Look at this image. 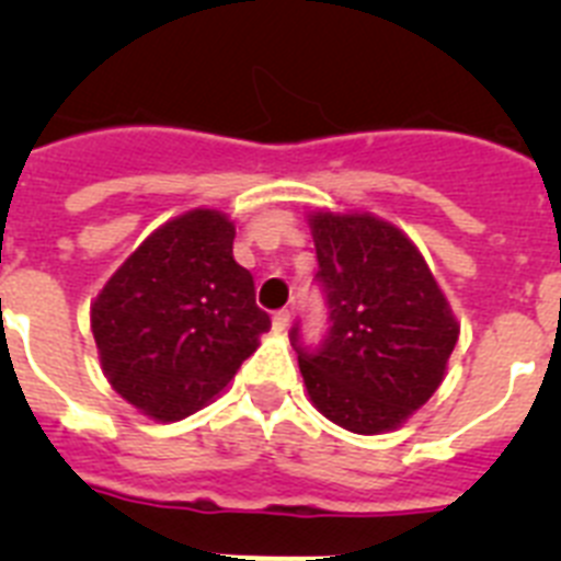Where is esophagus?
Returning <instances> with one entry per match:
<instances>
[{"instance_id":"esophagus-1","label":"esophagus","mask_w":561,"mask_h":561,"mask_svg":"<svg viewBox=\"0 0 561 561\" xmlns=\"http://www.w3.org/2000/svg\"><path fill=\"white\" fill-rule=\"evenodd\" d=\"M291 323V311L289 309H280L275 311V317H272V325H275V331H286Z\"/></svg>"}]
</instances>
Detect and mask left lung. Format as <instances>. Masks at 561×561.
Segmentation results:
<instances>
[{"label": "left lung", "instance_id": "left-lung-1", "mask_svg": "<svg viewBox=\"0 0 561 561\" xmlns=\"http://www.w3.org/2000/svg\"><path fill=\"white\" fill-rule=\"evenodd\" d=\"M329 336L306 348L291 329L309 399L340 427H401L447 374L458 320L419 247L370 213H311Z\"/></svg>", "mask_w": 561, "mask_h": 561}]
</instances>
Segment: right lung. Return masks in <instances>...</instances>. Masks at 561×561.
<instances>
[{
    "label": "right lung",
    "mask_w": 561,
    "mask_h": 561,
    "mask_svg": "<svg viewBox=\"0 0 561 561\" xmlns=\"http://www.w3.org/2000/svg\"><path fill=\"white\" fill-rule=\"evenodd\" d=\"M236 227L196 207L142 241L92 304L101 368L128 404L180 421L230 385L270 314L252 275L232 257Z\"/></svg>",
    "instance_id": "add662e5"
}]
</instances>
